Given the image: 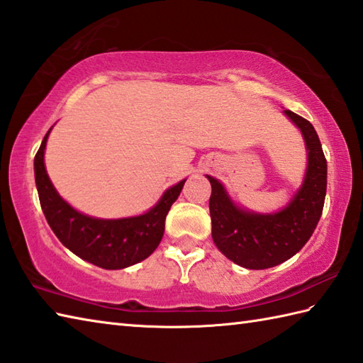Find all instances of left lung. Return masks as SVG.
I'll return each mask as SVG.
<instances>
[{"mask_svg":"<svg viewBox=\"0 0 363 363\" xmlns=\"http://www.w3.org/2000/svg\"><path fill=\"white\" fill-rule=\"evenodd\" d=\"M284 112L303 133L309 156L303 187L285 209L273 215L245 212L234 206L217 179L207 176L212 186L213 242L229 260L250 269L276 267L295 256L313 234L325 206L328 164L317 130L298 113Z\"/></svg>","mask_w":363,"mask_h":363,"instance_id":"8db88e82","label":"left lung"}]
</instances>
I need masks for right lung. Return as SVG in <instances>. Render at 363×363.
Returning <instances> with one entry per match:
<instances>
[{
  "label": "right lung",
  "instance_id": "1",
  "mask_svg": "<svg viewBox=\"0 0 363 363\" xmlns=\"http://www.w3.org/2000/svg\"><path fill=\"white\" fill-rule=\"evenodd\" d=\"M50 130L35 154L34 172L38 199L52 233L76 256L106 269L126 268L148 257L162 240L165 217L186 179L168 189L151 211L138 217L121 220L87 217L59 196L46 174L43 154Z\"/></svg>",
  "mask_w": 363,
  "mask_h": 363
}]
</instances>
